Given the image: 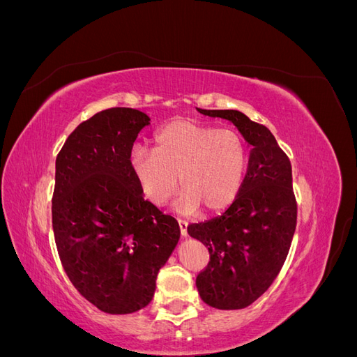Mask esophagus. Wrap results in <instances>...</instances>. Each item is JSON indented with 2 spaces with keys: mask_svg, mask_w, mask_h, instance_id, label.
I'll return each instance as SVG.
<instances>
[{
  "mask_svg": "<svg viewBox=\"0 0 357 357\" xmlns=\"http://www.w3.org/2000/svg\"><path fill=\"white\" fill-rule=\"evenodd\" d=\"M178 225H180V232L183 236L188 235V225L189 222L186 219H178Z\"/></svg>",
  "mask_w": 357,
  "mask_h": 357,
  "instance_id": "esophagus-1",
  "label": "esophagus"
}]
</instances>
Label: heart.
Wrapping results in <instances>:
<instances>
[{
  "label": "heart",
  "mask_w": 357,
  "mask_h": 357,
  "mask_svg": "<svg viewBox=\"0 0 357 357\" xmlns=\"http://www.w3.org/2000/svg\"><path fill=\"white\" fill-rule=\"evenodd\" d=\"M129 164L144 195L156 204L167 202L185 186L177 208L205 211L228 207L238 195L247 172L244 138L228 128L197 119L176 117L158 128L153 150L135 147Z\"/></svg>",
  "instance_id": "1"
}]
</instances>
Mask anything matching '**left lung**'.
Wrapping results in <instances>:
<instances>
[{
  "instance_id": "1",
  "label": "left lung",
  "mask_w": 357,
  "mask_h": 357,
  "mask_svg": "<svg viewBox=\"0 0 357 357\" xmlns=\"http://www.w3.org/2000/svg\"><path fill=\"white\" fill-rule=\"evenodd\" d=\"M231 121L250 144L243 186L231 207L188 232L208 248L197 277L202 301L219 310L245 308L264 295L282 269L296 229L291 165L275 137L238 110H202Z\"/></svg>"
}]
</instances>
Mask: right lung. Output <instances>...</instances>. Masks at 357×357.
I'll list each match as a JSON object with an SVG mask.
<instances>
[{
  "label": "right lung",
  "mask_w": 357,
  "mask_h": 357,
  "mask_svg": "<svg viewBox=\"0 0 357 357\" xmlns=\"http://www.w3.org/2000/svg\"><path fill=\"white\" fill-rule=\"evenodd\" d=\"M149 123L135 109L102 110L75 128L56 156L52 225L59 259L80 295L110 314L152 301L180 238L177 220L144 199L129 164Z\"/></svg>",
  "instance_id": "obj_1"
}]
</instances>
